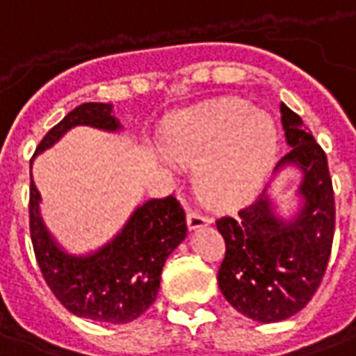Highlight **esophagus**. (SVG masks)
Listing matches in <instances>:
<instances>
[{
    "label": "esophagus",
    "instance_id": "34e87169",
    "mask_svg": "<svg viewBox=\"0 0 356 356\" xmlns=\"http://www.w3.org/2000/svg\"><path fill=\"white\" fill-rule=\"evenodd\" d=\"M186 223H188V229H198V227H204V225H210L212 218L202 212H196V210H188V213H186Z\"/></svg>",
    "mask_w": 356,
    "mask_h": 356
}]
</instances>
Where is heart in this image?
<instances>
[{
	"instance_id": "heart-1",
	"label": "heart",
	"mask_w": 356,
	"mask_h": 356,
	"mask_svg": "<svg viewBox=\"0 0 356 356\" xmlns=\"http://www.w3.org/2000/svg\"><path fill=\"white\" fill-rule=\"evenodd\" d=\"M175 160L196 165L204 200L220 208L247 202L264 185L277 154L272 118L241 100H216L181 111L163 131Z\"/></svg>"
}]
</instances>
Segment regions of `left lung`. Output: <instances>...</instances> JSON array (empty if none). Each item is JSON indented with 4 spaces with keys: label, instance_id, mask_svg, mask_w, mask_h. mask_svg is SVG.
I'll list each match as a JSON object with an SVG mask.
<instances>
[{
    "label": "left lung",
    "instance_id": "8db88e82",
    "mask_svg": "<svg viewBox=\"0 0 356 356\" xmlns=\"http://www.w3.org/2000/svg\"><path fill=\"white\" fill-rule=\"evenodd\" d=\"M282 123L291 150L282 165L302 171V208L293 221L275 218L268 191L237 216L216 220L225 241L218 285L231 307L256 322H280L307 307L322 283L332 254L335 200L327 158L302 119L282 104Z\"/></svg>",
    "mask_w": 356,
    "mask_h": 356
}]
</instances>
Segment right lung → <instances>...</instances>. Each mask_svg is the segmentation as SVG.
I'll return each instance as SVG.
<instances>
[{
    "mask_svg": "<svg viewBox=\"0 0 356 356\" xmlns=\"http://www.w3.org/2000/svg\"><path fill=\"white\" fill-rule=\"evenodd\" d=\"M119 129L109 104H83L40 140L34 156L57 143L71 127ZM40 193L31 177L29 225L40 272L56 299L73 314L96 322L127 324L152 305L168 256L186 237L185 210L175 196L138 206L123 231L90 256H69L54 243L38 212Z\"/></svg>",
    "mask_w": 356,
    "mask_h": 356,
    "instance_id": "obj_1",
    "label": "right lung"
}]
</instances>
